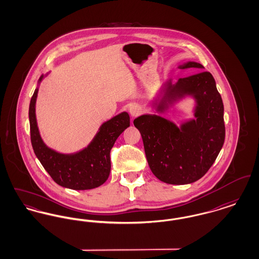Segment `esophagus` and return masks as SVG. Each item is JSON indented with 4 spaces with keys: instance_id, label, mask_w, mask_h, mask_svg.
I'll list each match as a JSON object with an SVG mask.
<instances>
[{
    "instance_id": "esophagus-1",
    "label": "esophagus",
    "mask_w": 259,
    "mask_h": 259,
    "mask_svg": "<svg viewBox=\"0 0 259 259\" xmlns=\"http://www.w3.org/2000/svg\"><path fill=\"white\" fill-rule=\"evenodd\" d=\"M142 112H143V110H142V108H141L139 105H133V106L130 108V114H131L133 117H136V116L140 115Z\"/></svg>"
}]
</instances>
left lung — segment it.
<instances>
[{
  "label": "left lung",
  "mask_w": 259,
  "mask_h": 259,
  "mask_svg": "<svg viewBox=\"0 0 259 259\" xmlns=\"http://www.w3.org/2000/svg\"><path fill=\"white\" fill-rule=\"evenodd\" d=\"M180 69L204 67L187 62ZM163 97L154 101L156 111L163 112L169 104L193 96L196 101L194 115L179 128L156 114H144L134 120L140 131L149 168L161 182L187 185L201 179L217 159L225 139L223 103L213 76L209 72L180 78L176 84L168 80L163 87Z\"/></svg>",
  "instance_id": "left-lung-1"
}]
</instances>
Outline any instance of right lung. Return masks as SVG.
Masks as SVG:
<instances>
[{
  "instance_id": "add662e5",
  "label": "right lung",
  "mask_w": 259,
  "mask_h": 259,
  "mask_svg": "<svg viewBox=\"0 0 259 259\" xmlns=\"http://www.w3.org/2000/svg\"><path fill=\"white\" fill-rule=\"evenodd\" d=\"M44 78L41 75L38 83ZM35 90L29 107L31 143L37 159L52 180L63 187L87 190L103 185L111 172V149L116 139L130 126L127 112H121L102 124L99 132L87 148L73 154H63L48 148L42 142L36 119Z\"/></svg>"
}]
</instances>
